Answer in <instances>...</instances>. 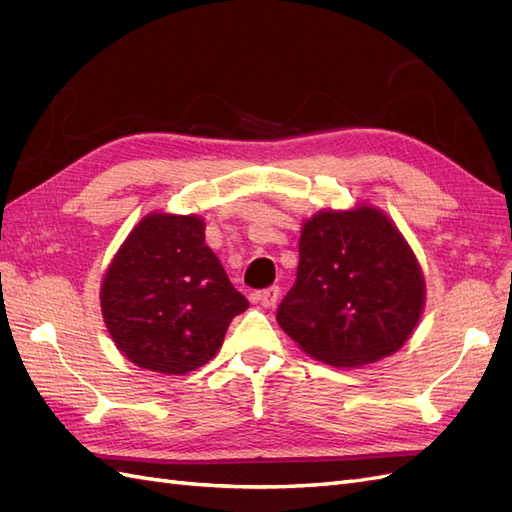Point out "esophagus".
<instances>
[{"mask_svg": "<svg viewBox=\"0 0 512 512\" xmlns=\"http://www.w3.org/2000/svg\"><path fill=\"white\" fill-rule=\"evenodd\" d=\"M254 299H256L260 305L273 307V305L277 303V299H280V288H277V286H269V288H265V290L256 292Z\"/></svg>", "mask_w": 512, "mask_h": 512, "instance_id": "1", "label": "esophagus"}]
</instances>
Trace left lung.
Segmentation results:
<instances>
[{
    "mask_svg": "<svg viewBox=\"0 0 512 512\" xmlns=\"http://www.w3.org/2000/svg\"><path fill=\"white\" fill-rule=\"evenodd\" d=\"M425 305V280L406 239L374 207L320 211L299 241L297 282L277 322L309 356L361 367L397 352Z\"/></svg>",
    "mask_w": 512,
    "mask_h": 512,
    "instance_id": "left-lung-1",
    "label": "left lung"
}]
</instances>
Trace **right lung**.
I'll return each instance as SVG.
<instances>
[{
	"instance_id": "right-lung-1",
	"label": "right lung",
	"mask_w": 512,
	"mask_h": 512,
	"mask_svg": "<svg viewBox=\"0 0 512 512\" xmlns=\"http://www.w3.org/2000/svg\"><path fill=\"white\" fill-rule=\"evenodd\" d=\"M100 305L128 361L173 376L209 363L230 320L250 307L205 245V222L170 213H149L123 241Z\"/></svg>"
}]
</instances>
